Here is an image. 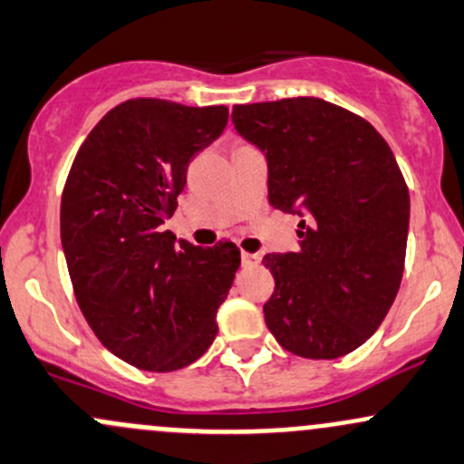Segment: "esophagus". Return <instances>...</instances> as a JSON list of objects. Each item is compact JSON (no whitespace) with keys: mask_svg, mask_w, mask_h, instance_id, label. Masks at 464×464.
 <instances>
[{"mask_svg":"<svg viewBox=\"0 0 464 464\" xmlns=\"http://www.w3.org/2000/svg\"><path fill=\"white\" fill-rule=\"evenodd\" d=\"M257 262H260V256H257V253L242 251V265H245V266H256Z\"/></svg>","mask_w":464,"mask_h":464,"instance_id":"esophagus-1","label":"esophagus"}]
</instances>
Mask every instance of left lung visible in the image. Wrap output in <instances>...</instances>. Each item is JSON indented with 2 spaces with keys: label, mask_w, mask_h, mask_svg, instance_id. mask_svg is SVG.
Instances as JSON below:
<instances>
[{
  "label": "left lung",
  "mask_w": 464,
  "mask_h": 464,
  "mask_svg": "<svg viewBox=\"0 0 464 464\" xmlns=\"http://www.w3.org/2000/svg\"><path fill=\"white\" fill-rule=\"evenodd\" d=\"M269 162V202L297 213L300 251L266 253V326L291 353L334 360L367 343L400 289L409 188L382 135L320 97L233 106Z\"/></svg>",
  "instance_id": "obj_1"
}]
</instances>
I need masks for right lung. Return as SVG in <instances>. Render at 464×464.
<instances>
[{"mask_svg": "<svg viewBox=\"0 0 464 464\" xmlns=\"http://www.w3.org/2000/svg\"><path fill=\"white\" fill-rule=\"evenodd\" d=\"M227 106L135 97L77 150L62 191V246L82 314L111 353L144 372L195 362L218 334L240 248L195 246L160 231L188 162L222 135Z\"/></svg>", "mask_w": 464, "mask_h": 464, "instance_id": "add662e5", "label": "right lung"}]
</instances>
